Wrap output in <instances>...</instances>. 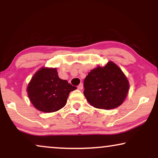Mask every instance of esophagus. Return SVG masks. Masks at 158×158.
I'll list each match as a JSON object with an SVG mask.
<instances>
[{"instance_id": "obj_1", "label": "esophagus", "mask_w": 158, "mask_h": 158, "mask_svg": "<svg viewBox=\"0 0 158 158\" xmlns=\"http://www.w3.org/2000/svg\"><path fill=\"white\" fill-rule=\"evenodd\" d=\"M77 88L80 90H82L83 88V83H80L79 85L77 86Z\"/></svg>"}]
</instances>
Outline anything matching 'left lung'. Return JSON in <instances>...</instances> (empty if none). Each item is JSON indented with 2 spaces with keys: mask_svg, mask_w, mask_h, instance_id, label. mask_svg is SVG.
Returning a JSON list of instances; mask_svg holds the SVG:
<instances>
[{
  "mask_svg": "<svg viewBox=\"0 0 158 158\" xmlns=\"http://www.w3.org/2000/svg\"><path fill=\"white\" fill-rule=\"evenodd\" d=\"M84 96L97 109H113L124 102L129 84L122 70L113 62L97 67L84 80Z\"/></svg>",
  "mask_w": 158,
  "mask_h": 158,
  "instance_id": "8db88e82",
  "label": "left lung"
}]
</instances>
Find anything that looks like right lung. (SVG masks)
Segmentation results:
<instances>
[{"instance_id": "right-lung-1", "label": "right lung", "mask_w": 158, "mask_h": 158, "mask_svg": "<svg viewBox=\"0 0 158 158\" xmlns=\"http://www.w3.org/2000/svg\"><path fill=\"white\" fill-rule=\"evenodd\" d=\"M76 88L65 80L60 79L56 68H42L32 77L27 92L36 109L50 113L64 107L70 93Z\"/></svg>"}]
</instances>
